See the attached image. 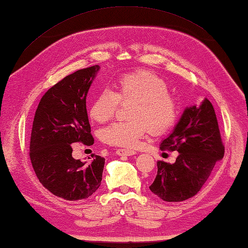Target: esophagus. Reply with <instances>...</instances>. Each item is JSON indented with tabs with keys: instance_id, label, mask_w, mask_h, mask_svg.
<instances>
[{
	"instance_id": "obj_1",
	"label": "esophagus",
	"mask_w": 248,
	"mask_h": 248,
	"mask_svg": "<svg viewBox=\"0 0 248 248\" xmlns=\"http://www.w3.org/2000/svg\"><path fill=\"white\" fill-rule=\"evenodd\" d=\"M116 154L118 155H125V156H131L135 155L136 152L134 150H130V149H117L116 150Z\"/></svg>"
}]
</instances>
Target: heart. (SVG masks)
I'll use <instances>...</instances> for the list:
<instances>
[{
	"instance_id": "obj_1",
	"label": "heart",
	"mask_w": 248,
	"mask_h": 248,
	"mask_svg": "<svg viewBox=\"0 0 248 248\" xmlns=\"http://www.w3.org/2000/svg\"><path fill=\"white\" fill-rule=\"evenodd\" d=\"M115 93L100 92L89 108V116L97 123H107L117 112L119 101L132 102L130 120L116 121L101 131L105 144L132 148L139 144L148 128L161 133L176 123L179 115L177 100L168 93L166 82L149 71H135L121 76L115 83Z\"/></svg>"
}]
</instances>
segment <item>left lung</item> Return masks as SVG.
Instances as JSON below:
<instances>
[{"label":"left lung","instance_id":"1","mask_svg":"<svg viewBox=\"0 0 248 248\" xmlns=\"http://www.w3.org/2000/svg\"><path fill=\"white\" fill-rule=\"evenodd\" d=\"M160 148L177 150L175 163L159 161L150 191L168 202L195 196L207 182L215 163L224 156V145L212 103L207 98L183 110L172 132Z\"/></svg>","mask_w":248,"mask_h":248}]
</instances>
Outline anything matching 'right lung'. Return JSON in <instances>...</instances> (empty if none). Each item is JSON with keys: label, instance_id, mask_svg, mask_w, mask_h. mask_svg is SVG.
Masks as SVG:
<instances>
[{"label": "right lung", "instance_id": "obj_1", "mask_svg": "<svg viewBox=\"0 0 248 248\" xmlns=\"http://www.w3.org/2000/svg\"><path fill=\"white\" fill-rule=\"evenodd\" d=\"M100 66L67 76L46 92L36 109L31 134L30 157L41 184L66 200L86 199L102 180L105 160L93 156L82 162L72 156L73 144H93L86 97Z\"/></svg>", "mask_w": 248, "mask_h": 248}]
</instances>
